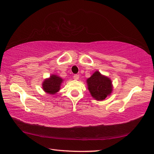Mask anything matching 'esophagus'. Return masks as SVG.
Returning <instances> with one entry per match:
<instances>
[{
    "label": "esophagus",
    "mask_w": 154,
    "mask_h": 154,
    "mask_svg": "<svg viewBox=\"0 0 154 154\" xmlns=\"http://www.w3.org/2000/svg\"><path fill=\"white\" fill-rule=\"evenodd\" d=\"M73 78H74L75 80H78V79H79V75H75L74 76H73Z\"/></svg>",
    "instance_id": "34e87169"
}]
</instances>
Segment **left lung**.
<instances>
[{"label": "left lung", "instance_id": "obj_1", "mask_svg": "<svg viewBox=\"0 0 154 154\" xmlns=\"http://www.w3.org/2000/svg\"><path fill=\"white\" fill-rule=\"evenodd\" d=\"M86 83L92 97L97 101L104 100L113 92L111 79L101 74L98 70L86 79Z\"/></svg>", "mask_w": 154, "mask_h": 154}]
</instances>
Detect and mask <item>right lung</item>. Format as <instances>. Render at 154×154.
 I'll list each match as a JSON object with an SVG mask.
<instances>
[{
  "label": "right lung",
  "instance_id": "add662e5",
  "mask_svg": "<svg viewBox=\"0 0 154 154\" xmlns=\"http://www.w3.org/2000/svg\"><path fill=\"white\" fill-rule=\"evenodd\" d=\"M63 79L58 75L52 74L49 78H46L42 83L43 90L50 95H55L60 90L61 85Z\"/></svg>",
  "mask_w": 154,
  "mask_h": 154
}]
</instances>
